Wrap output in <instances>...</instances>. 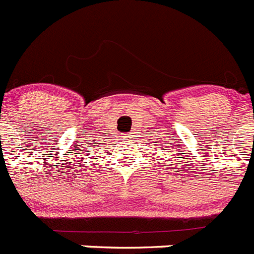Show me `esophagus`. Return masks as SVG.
<instances>
[{"label": "esophagus", "mask_w": 254, "mask_h": 254, "mask_svg": "<svg viewBox=\"0 0 254 254\" xmlns=\"http://www.w3.org/2000/svg\"><path fill=\"white\" fill-rule=\"evenodd\" d=\"M126 137H129V136H126Z\"/></svg>", "instance_id": "obj_1"}]
</instances>
